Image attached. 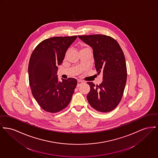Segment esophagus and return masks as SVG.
Returning a JSON list of instances; mask_svg holds the SVG:
<instances>
[{
	"instance_id": "1",
	"label": "esophagus",
	"mask_w": 158,
	"mask_h": 158,
	"mask_svg": "<svg viewBox=\"0 0 158 158\" xmlns=\"http://www.w3.org/2000/svg\"><path fill=\"white\" fill-rule=\"evenodd\" d=\"M84 82H82V81H77V86H81L82 84H83Z\"/></svg>"
}]
</instances>
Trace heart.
Listing matches in <instances>:
<instances>
[{"mask_svg":"<svg viewBox=\"0 0 158 158\" xmlns=\"http://www.w3.org/2000/svg\"><path fill=\"white\" fill-rule=\"evenodd\" d=\"M89 49V48L88 47H86V46H85V45H82V46H81L80 51H82V50H84V49Z\"/></svg>","mask_w":158,"mask_h":158,"instance_id":"b5f03b06","label":"heart"}]
</instances>
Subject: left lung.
Segmentation results:
<instances>
[{
	"instance_id": "8db88e82",
	"label": "left lung",
	"mask_w": 158,
	"mask_h": 158,
	"mask_svg": "<svg viewBox=\"0 0 158 158\" xmlns=\"http://www.w3.org/2000/svg\"><path fill=\"white\" fill-rule=\"evenodd\" d=\"M93 48L95 67L102 73V83L95 85L88 82L90 91L86 98L90 106L98 111L114 109L122 98L127 82V70L124 54L118 42L103 35L78 36Z\"/></svg>"
}]
</instances>
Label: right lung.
Segmentation results:
<instances>
[{
  "label": "right lung",
  "mask_w": 158,
  "mask_h": 158,
  "mask_svg": "<svg viewBox=\"0 0 158 158\" xmlns=\"http://www.w3.org/2000/svg\"><path fill=\"white\" fill-rule=\"evenodd\" d=\"M77 36L53 37L45 39L33 50L28 63V79L31 93L45 111H61L70 102L77 80L68 78L58 81V65Z\"/></svg>",
  "instance_id": "1"
}]
</instances>
